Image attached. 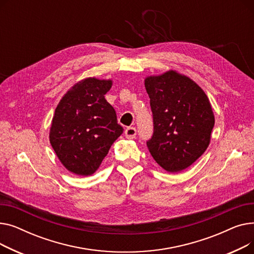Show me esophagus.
<instances>
[{
    "label": "esophagus",
    "mask_w": 254,
    "mask_h": 254,
    "mask_svg": "<svg viewBox=\"0 0 254 254\" xmlns=\"http://www.w3.org/2000/svg\"><path fill=\"white\" fill-rule=\"evenodd\" d=\"M125 135L127 139H135L136 138V135H137V130L135 127H127L125 131Z\"/></svg>",
    "instance_id": "obj_1"
}]
</instances>
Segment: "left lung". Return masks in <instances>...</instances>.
I'll return each mask as SVG.
<instances>
[{"mask_svg":"<svg viewBox=\"0 0 254 254\" xmlns=\"http://www.w3.org/2000/svg\"><path fill=\"white\" fill-rule=\"evenodd\" d=\"M145 88L153 116L149 152L167 172H181L209 146L215 123L209 99L190 78L173 70L147 77Z\"/></svg>","mask_w":254,"mask_h":254,"instance_id":"1","label":"left lung"}]
</instances>
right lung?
<instances>
[{
    "label": "right lung",
    "instance_id": "obj_1",
    "mask_svg": "<svg viewBox=\"0 0 254 254\" xmlns=\"http://www.w3.org/2000/svg\"><path fill=\"white\" fill-rule=\"evenodd\" d=\"M111 86L112 80L83 79L57 107L49 140L61 163L73 174H93L123 134L114 108L105 99Z\"/></svg>",
    "mask_w": 254,
    "mask_h": 254
}]
</instances>
